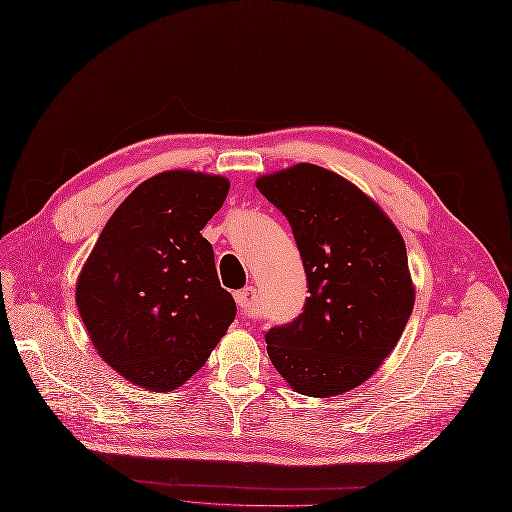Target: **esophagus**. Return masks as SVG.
Returning <instances> with one entry per match:
<instances>
[{
  "label": "esophagus",
  "instance_id": "1",
  "mask_svg": "<svg viewBox=\"0 0 512 512\" xmlns=\"http://www.w3.org/2000/svg\"><path fill=\"white\" fill-rule=\"evenodd\" d=\"M235 302H237V306H239V310L246 314L252 306H254V302H256V287L254 285H248V287H243L241 291H237L235 294Z\"/></svg>",
  "mask_w": 512,
  "mask_h": 512
}]
</instances>
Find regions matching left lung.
<instances>
[{"label":"left lung","instance_id":"left-lung-1","mask_svg":"<svg viewBox=\"0 0 512 512\" xmlns=\"http://www.w3.org/2000/svg\"><path fill=\"white\" fill-rule=\"evenodd\" d=\"M294 231L310 296L266 352L298 394L331 398L392 354L415 306L406 246L375 200L323 166L300 162L256 179Z\"/></svg>","mask_w":512,"mask_h":512}]
</instances>
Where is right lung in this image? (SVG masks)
Returning a JSON list of instances; mask_svg holds the SVG:
<instances>
[{
	"instance_id": "obj_1",
	"label": "right lung",
	"mask_w": 512,
	"mask_h": 512,
	"mask_svg": "<svg viewBox=\"0 0 512 512\" xmlns=\"http://www.w3.org/2000/svg\"><path fill=\"white\" fill-rule=\"evenodd\" d=\"M227 193L221 175H154L114 210L79 273L75 300L93 348L143 389L181 387L235 319L200 233Z\"/></svg>"
}]
</instances>
